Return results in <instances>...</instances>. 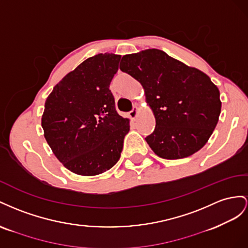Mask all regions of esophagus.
<instances>
[{
	"mask_svg": "<svg viewBox=\"0 0 248 248\" xmlns=\"http://www.w3.org/2000/svg\"><path fill=\"white\" fill-rule=\"evenodd\" d=\"M138 108L137 107H135L134 108L132 111H130L129 112V116H130V118L131 119H135L136 117H137V114H138Z\"/></svg>",
	"mask_w": 248,
	"mask_h": 248,
	"instance_id": "1",
	"label": "esophagus"
}]
</instances>
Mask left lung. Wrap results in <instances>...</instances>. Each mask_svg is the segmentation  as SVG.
<instances>
[{"label":"left lung","instance_id":"left-lung-1","mask_svg":"<svg viewBox=\"0 0 248 248\" xmlns=\"http://www.w3.org/2000/svg\"><path fill=\"white\" fill-rule=\"evenodd\" d=\"M119 68L141 83L155 126L146 136L159 157L183 159L207 143L221 111L216 85L200 69L150 48L124 55Z\"/></svg>","mask_w":248,"mask_h":248}]
</instances>
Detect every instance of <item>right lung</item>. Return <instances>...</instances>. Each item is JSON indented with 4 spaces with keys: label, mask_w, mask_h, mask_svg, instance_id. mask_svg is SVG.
<instances>
[{
    "label": "right lung",
    "mask_w": 248,
    "mask_h": 248,
    "mask_svg": "<svg viewBox=\"0 0 248 248\" xmlns=\"http://www.w3.org/2000/svg\"><path fill=\"white\" fill-rule=\"evenodd\" d=\"M120 58L106 53L86 59L46 98L41 118L45 138L57 159L74 173L100 174L120 158L130 122L117 113L109 88Z\"/></svg>",
    "instance_id": "add662e5"
}]
</instances>
